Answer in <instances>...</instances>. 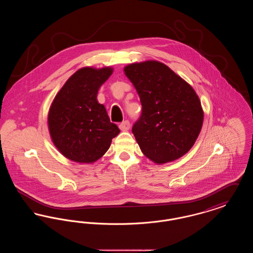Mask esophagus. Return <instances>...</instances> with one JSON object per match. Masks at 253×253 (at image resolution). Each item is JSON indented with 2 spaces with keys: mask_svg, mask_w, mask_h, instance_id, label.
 Instances as JSON below:
<instances>
[{
  "mask_svg": "<svg viewBox=\"0 0 253 253\" xmlns=\"http://www.w3.org/2000/svg\"><path fill=\"white\" fill-rule=\"evenodd\" d=\"M120 129L121 131H128L130 129V122L129 121H124L120 124Z\"/></svg>",
  "mask_w": 253,
  "mask_h": 253,
  "instance_id": "1",
  "label": "esophagus"
}]
</instances>
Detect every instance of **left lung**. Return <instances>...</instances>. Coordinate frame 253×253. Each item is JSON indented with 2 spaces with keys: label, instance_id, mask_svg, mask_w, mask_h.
Masks as SVG:
<instances>
[{
  "label": "left lung",
  "instance_id": "8db88e82",
  "mask_svg": "<svg viewBox=\"0 0 253 253\" xmlns=\"http://www.w3.org/2000/svg\"><path fill=\"white\" fill-rule=\"evenodd\" d=\"M142 105L132 132L146 157L166 163L193 147L203 124V110L192 86L156 60L124 68Z\"/></svg>",
  "mask_w": 253,
  "mask_h": 253
}]
</instances>
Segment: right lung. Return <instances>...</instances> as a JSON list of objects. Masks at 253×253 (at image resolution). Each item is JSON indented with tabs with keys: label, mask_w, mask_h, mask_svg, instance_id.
Returning <instances> with one entry per match:
<instances>
[{
	"label": "right lung",
	"mask_w": 253,
	"mask_h": 253,
	"mask_svg": "<svg viewBox=\"0 0 253 253\" xmlns=\"http://www.w3.org/2000/svg\"><path fill=\"white\" fill-rule=\"evenodd\" d=\"M112 68L78 70L62 86L49 110L52 140L60 153L76 162L91 163L102 157L121 130L97 102L101 84Z\"/></svg>",
	"instance_id": "right-lung-1"
}]
</instances>
